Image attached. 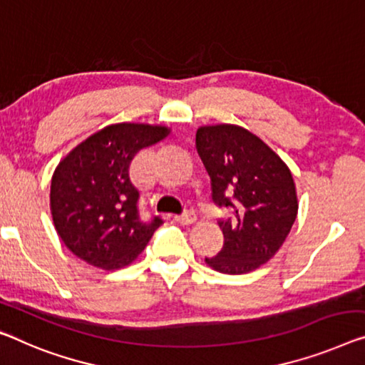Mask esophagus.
<instances>
[{
	"label": "esophagus",
	"instance_id": "obj_1",
	"mask_svg": "<svg viewBox=\"0 0 365 365\" xmlns=\"http://www.w3.org/2000/svg\"><path fill=\"white\" fill-rule=\"evenodd\" d=\"M175 220L178 222H182V225H193V222L197 221V215H195L193 210H188V211H185L183 215H177Z\"/></svg>",
	"mask_w": 365,
	"mask_h": 365
}]
</instances>
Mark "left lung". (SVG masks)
Wrapping results in <instances>:
<instances>
[{
	"label": "left lung",
	"mask_w": 365,
	"mask_h": 365,
	"mask_svg": "<svg viewBox=\"0 0 365 365\" xmlns=\"http://www.w3.org/2000/svg\"><path fill=\"white\" fill-rule=\"evenodd\" d=\"M197 149L211 177L213 201L235 210L220 221L225 244L205 262L221 274H249L274 257L298 213L297 187L284 160L236 124L197 130Z\"/></svg>",
	"instance_id": "8db88e82"
}]
</instances>
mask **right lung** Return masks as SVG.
Instances as JSON below:
<instances>
[{"label": "right lung", "mask_w": 365, "mask_h": 365, "mask_svg": "<svg viewBox=\"0 0 365 365\" xmlns=\"http://www.w3.org/2000/svg\"><path fill=\"white\" fill-rule=\"evenodd\" d=\"M168 134L170 128L157 124H110L58 162L51 183V213L70 252L105 270L138 259L162 220L139 217V192L129 178V165L140 149Z\"/></svg>", "instance_id": "right-lung-1"}]
</instances>
